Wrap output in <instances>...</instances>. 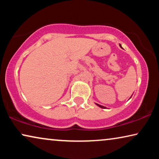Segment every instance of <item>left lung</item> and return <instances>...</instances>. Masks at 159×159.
I'll use <instances>...</instances> for the list:
<instances>
[{
  "label": "left lung",
  "mask_w": 159,
  "mask_h": 159,
  "mask_svg": "<svg viewBox=\"0 0 159 159\" xmlns=\"http://www.w3.org/2000/svg\"><path fill=\"white\" fill-rule=\"evenodd\" d=\"M120 47H121V45H120ZM97 104V103H96ZM98 106H99V107H101V108H106V107H104V106H101V105H99V104H97Z\"/></svg>",
  "instance_id": "left-lung-1"
}]
</instances>
